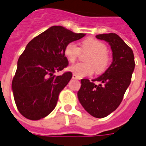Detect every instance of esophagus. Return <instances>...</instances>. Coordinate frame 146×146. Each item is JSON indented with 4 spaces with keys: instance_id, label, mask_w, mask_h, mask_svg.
<instances>
[{
    "instance_id": "obj_1",
    "label": "esophagus",
    "mask_w": 146,
    "mask_h": 146,
    "mask_svg": "<svg viewBox=\"0 0 146 146\" xmlns=\"http://www.w3.org/2000/svg\"><path fill=\"white\" fill-rule=\"evenodd\" d=\"M72 78L73 79H80V78H79L78 75H76L75 74H73V75H72Z\"/></svg>"
}]
</instances>
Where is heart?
<instances>
[{
  "label": "heart",
  "mask_w": 146,
  "mask_h": 146,
  "mask_svg": "<svg viewBox=\"0 0 146 146\" xmlns=\"http://www.w3.org/2000/svg\"><path fill=\"white\" fill-rule=\"evenodd\" d=\"M107 51L106 44L97 39L88 37L82 41L81 48L74 42L67 44L64 53L70 62H74L81 52L90 53L86 58L87 63H78L69 68L71 72L79 78H82L92 74L94 70L97 74H102L107 71L110 65V57Z\"/></svg>",
  "instance_id": "1"
}]
</instances>
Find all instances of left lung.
<instances>
[{
	"label": "left lung",
	"mask_w": 146,
	"mask_h": 146,
	"mask_svg": "<svg viewBox=\"0 0 146 146\" xmlns=\"http://www.w3.org/2000/svg\"><path fill=\"white\" fill-rule=\"evenodd\" d=\"M96 38L109 42L113 52V62L98 78L92 81L81 79L78 97L81 105L91 116L104 118L121 104L130 84L135 61L132 48L116 33L99 34Z\"/></svg>",
	"instance_id": "obj_1"
}]
</instances>
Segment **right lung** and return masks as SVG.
<instances>
[{
    "mask_svg": "<svg viewBox=\"0 0 146 146\" xmlns=\"http://www.w3.org/2000/svg\"><path fill=\"white\" fill-rule=\"evenodd\" d=\"M61 26H53L27 44L20 55L12 81L18 110L27 119L38 120L55 109L59 94L72 77L71 72L53 75L68 65L64 50L69 42L81 39Z\"/></svg>",
    "mask_w": 146,
    "mask_h": 146,
    "instance_id": "add662e5",
    "label": "right lung"
}]
</instances>
